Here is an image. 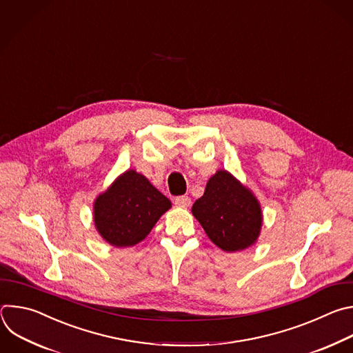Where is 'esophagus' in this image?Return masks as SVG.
Masks as SVG:
<instances>
[{
  "mask_svg": "<svg viewBox=\"0 0 353 353\" xmlns=\"http://www.w3.org/2000/svg\"><path fill=\"white\" fill-rule=\"evenodd\" d=\"M190 203H192V200H190L189 196L183 194V196H176L175 197V204L179 205V207H189Z\"/></svg>",
  "mask_w": 353,
  "mask_h": 353,
  "instance_id": "34e87169",
  "label": "esophagus"
}]
</instances>
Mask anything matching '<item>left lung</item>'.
I'll use <instances>...</instances> for the list:
<instances>
[{
	"mask_svg": "<svg viewBox=\"0 0 353 353\" xmlns=\"http://www.w3.org/2000/svg\"><path fill=\"white\" fill-rule=\"evenodd\" d=\"M192 213L211 242L225 252L243 250L260 234L261 210L253 193L230 172L219 171L205 185Z\"/></svg>",
	"mask_w": 353,
	"mask_h": 353,
	"instance_id": "8db88e82",
	"label": "left lung"
}]
</instances>
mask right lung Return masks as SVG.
Wrapping results in <instances>:
<instances>
[{"mask_svg":"<svg viewBox=\"0 0 353 353\" xmlns=\"http://www.w3.org/2000/svg\"><path fill=\"white\" fill-rule=\"evenodd\" d=\"M171 207L146 176L133 170L122 174L94 203V224L112 246H133L143 241Z\"/></svg>","mask_w":353,"mask_h":353,"instance_id":"obj_1","label":"right lung"}]
</instances>
